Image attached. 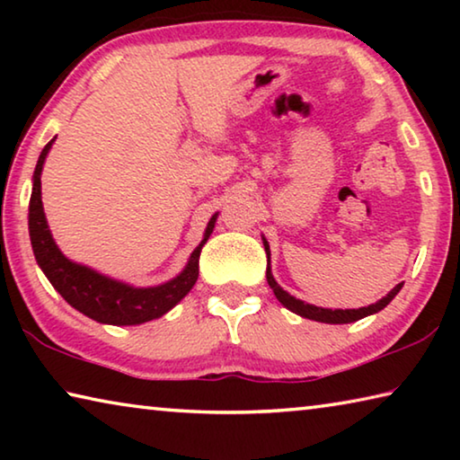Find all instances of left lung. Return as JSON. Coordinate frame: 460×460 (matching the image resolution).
<instances>
[{"label": "left lung", "mask_w": 460, "mask_h": 460, "mask_svg": "<svg viewBox=\"0 0 460 460\" xmlns=\"http://www.w3.org/2000/svg\"><path fill=\"white\" fill-rule=\"evenodd\" d=\"M263 241V249H266L268 253V271H266V278H268V284L271 290H274L276 298L282 302V305L290 310V313L298 314L302 318H308V321H316V323H326V324H347V323H355V321H361V318L369 316V314H376L379 310H384L389 302L395 298V294L402 290L403 284H398L394 288V290H389L384 298L377 300L376 305H369V306H363V308H323V306H314V305H308V302L296 298V296L288 294L282 286L276 282L274 274H271V268H270V243L268 239L261 235Z\"/></svg>", "instance_id": "1"}]
</instances>
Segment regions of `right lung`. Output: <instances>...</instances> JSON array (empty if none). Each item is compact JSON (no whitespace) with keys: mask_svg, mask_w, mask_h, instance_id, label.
I'll return each mask as SVG.
<instances>
[{"mask_svg":"<svg viewBox=\"0 0 460 460\" xmlns=\"http://www.w3.org/2000/svg\"><path fill=\"white\" fill-rule=\"evenodd\" d=\"M54 139L57 137H52L50 142L44 146L40 158H38V164L32 176V197H30L28 207L30 241H32L34 258L38 261V266L44 271V276L49 278L54 290H57L68 305L97 323L113 326H131L144 324L147 321H155V318L164 316L168 310H172L178 302L192 290V286L197 284L200 249L207 243L208 237H211L217 223V215L219 213H215L211 217V221L207 223L205 235H202V241L190 253L184 270L176 278L168 279V282L158 286H131L128 282H121V279L99 274L97 270L68 260L58 249L57 241H54L50 233L49 221H46L42 207L40 176L46 155H49Z\"/></svg>","mask_w":460,"mask_h":460,"instance_id":"1","label":"right lung"}]
</instances>
